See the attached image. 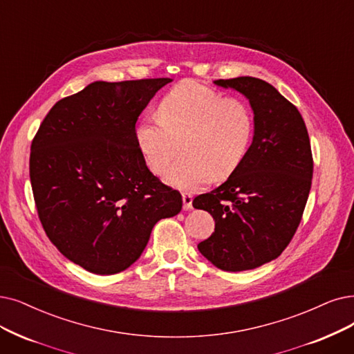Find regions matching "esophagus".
<instances>
[{
  "instance_id": "34e87169",
  "label": "esophagus",
  "mask_w": 354,
  "mask_h": 354,
  "mask_svg": "<svg viewBox=\"0 0 354 354\" xmlns=\"http://www.w3.org/2000/svg\"><path fill=\"white\" fill-rule=\"evenodd\" d=\"M183 209L185 210L193 209V196L190 193H183Z\"/></svg>"
}]
</instances>
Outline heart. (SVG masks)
<instances>
[{
    "label": "heart",
    "mask_w": 354,
    "mask_h": 354,
    "mask_svg": "<svg viewBox=\"0 0 354 354\" xmlns=\"http://www.w3.org/2000/svg\"><path fill=\"white\" fill-rule=\"evenodd\" d=\"M158 118L140 119L136 145L153 174H162L178 147L183 152L165 181L180 190L230 177L241 165L254 136V116L247 103L186 80L158 104Z\"/></svg>",
    "instance_id": "b5f03b06"
}]
</instances>
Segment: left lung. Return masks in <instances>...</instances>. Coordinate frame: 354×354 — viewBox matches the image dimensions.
Returning a JSON list of instances; mask_svg holds the SVG:
<instances>
[{
  "instance_id": "left-lung-1",
  "label": "left lung",
  "mask_w": 354,
  "mask_h": 354,
  "mask_svg": "<svg viewBox=\"0 0 354 354\" xmlns=\"http://www.w3.org/2000/svg\"><path fill=\"white\" fill-rule=\"evenodd\" d=\"M214 84L247 98L254 136L241 165L193 201L215 219V232L197 248L221 270H251L277 259L298 230L313 183V153L301 113L272 84L254 77Z\"/></svg>"
}]
</instances>
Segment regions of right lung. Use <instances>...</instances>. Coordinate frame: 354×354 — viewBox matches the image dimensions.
Masks as SVG:
<instances>
[{
    "label": "right lung",
    "mask_w": 354,
    "mask_h": 354,
    "mask_svg": "<svg viewBox=\"0 0 354 354\" xmlns=\"http://www.w3.org/2000/svg\"><path fill=\"white\" fill-rule=\"evenodd\" d=\"M169 81H94L56 103L33 139L40 222L55 247L90 273L126 270L153 225L181 210V194L149 171L135 140L139 115Z\"/></svg>",
    "instance_id": "add662e5"
}]
</instances>
